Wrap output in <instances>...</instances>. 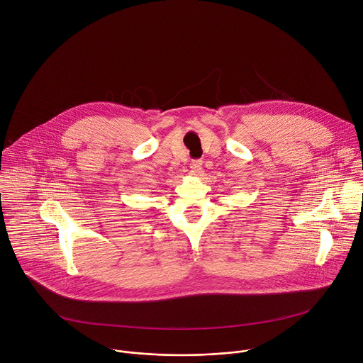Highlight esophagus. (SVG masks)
Instances as JSON below:
<instances>
[{
	"mask_svg": "<svg viewBox=\"0 0 363 363\" xmlns=\"http://www.w3.org/2000/svg\"><path fill=\"white\" fill-rule=\"evenodd\" d=\"M189 168L192 169V172H194V174L199 172V171L202 169V161H201V160H195V161H192V162L189 164Z\"/></svg>",
	"mask_w": 363,
	"mask_h": 363,
	"instance_id": "esophagus-1",
	"label": "esophagus"
}]
</instances>
